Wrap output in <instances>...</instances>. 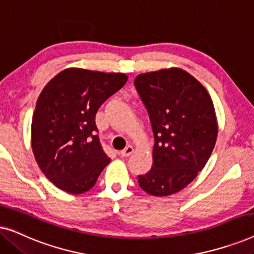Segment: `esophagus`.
Wrapping results in <instances>:
<instances>
[{
    "instance_id": "34e87169",
    "label": "esophagus",
    "mask_w": 254,
    "mask_h": 254,
    "mask_svg": "<svg viewBox=\"0 0 254 254\" xmlns=\"http://www.w3.org/2000/svg\"><path fill=\"white\" fill-rule=\"evenodd\" d=\"M131 154H133V147H130V145H127L124 150H121L119 152V155L121 156V157H128V156H130Z\"/></svg>"
}]
</instances>
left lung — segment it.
Returning a JSON list of instances; mask_svg holds the SVG:
<instances>
[{
    "label": "left lung",
    "instance_id": "8db88e82",
    "mask_svg": "<svg viewBox=\"0 0 254 254\" xmlns=\"http://www.w3.org/2000/svg\"><path fill=\"white\" fill-rule=\"evenodd\" d=\"M134 84L155 138L152 166L138 176V185L151 195H171L193 182L210 157L218 131L213 100L180 68L140 74Z\"/></svg>",
    "mask_w": 254,
    "mask_h": 254
}]
</instances>
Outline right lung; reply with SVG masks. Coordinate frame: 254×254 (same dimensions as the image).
Here are the masks:
<instances>
[{
    "mask_svg": "<svg viewBox=\"0 0 254 254\" xmlns=\"http://www.w3.org/2000/svg\"><path fill=\"white\" fill-rule=\"evenodd\" d=\"M127 78L123 72L68 68L43 89L32 118L31 145L40 170L60 190L86 192L110 163L96 135L95 118Z\"/></svg>",
    "mask_w": 254,
    "mask_h": 254,
    "instance_id": "obj_1",
    "label": "right lung"
}]
</instances>
